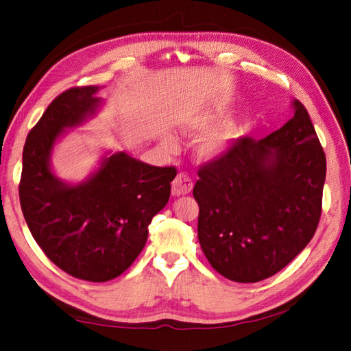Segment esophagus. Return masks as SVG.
Segmentation results:
<instances>
[{"instance_id":"1","label":"esophagus","mask_w":351,"mask_h":351,"mask_svg":"<svg viewBox=\"0 0 351 351\" xmlns=\"http://www.w3.org/2000/svg\"><path fill=\"white\" fill-rule=\"evenodd\" d=\"M193 190V181L187 173H178V176L171 182V195L173 196H184L189 195Z\"/></svg>"}]
</instances>
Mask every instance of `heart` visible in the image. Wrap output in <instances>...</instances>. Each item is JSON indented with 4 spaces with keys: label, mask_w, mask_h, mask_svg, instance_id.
I'll list each match as a JSON object with an SVG mask.
<instances>
[{
    "label": "heart",
    "mask_w": 351,
    "mask_h": 351,
    "mask_svg": "<svg viewBox=\"0 0 351 351\" xmlns=\"http://www.w3.org/2000/svg\"><path fill=\"white\" fill-rule=\"evenodd\" d=\"M221 116L215 111H208V113H204L197 116L196 119H193L191 122L184 126V132L185 134H205V136L197 141V145L195 147V156L199 161H214L221 158L225 155L232 141L237 137L235 130L230 128V126H220L217 130L215 128L220 125ZM208 134H206V132ZM167 145L171 147L175 145V141L169 138Z\"/></svg>",
    "instance_id": "obj_1"
}]
</instances>
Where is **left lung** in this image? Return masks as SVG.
<instances>
[{
	"instance_id": "8db88e82",
	"label": "left lung",
	"mask_w": 351,
	"mask_h": 351,
	"mask_svg": "<svg viewBox=\"0 0 351 351\" xmlns=\"http://www.w3.org/2000/svg\"><path fill=\"white\" fill-rule=\"evenodd\" d=\"M263 140L241 138L199 169L193 190L197 237L226 279L264 280L287 267L314 237L322 215L326 155L306 108Z\"/></svg>"
}]
</instances>
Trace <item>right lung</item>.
Segmentation results:
<instances>
[{"mask_svg": "<svg viewBox=\"0 0 351 351\" xmlns=\"http://www.w3.org/2000/svg\"><path fill=\"white\" fill-rule=\"evenodd\" d=\"M99 88L73 87L49 104L28 132L19 182L22 214L36 243L58 268L88 282L114 279L136 261L176 176L175 167H155L126 152L106 154L78 184L52 171L57 140L96 114Z\"/></svg>", "mask_w": 351, "mask_h": 351, "instance_id": "1", "label": "right lung"}]
</instances>
